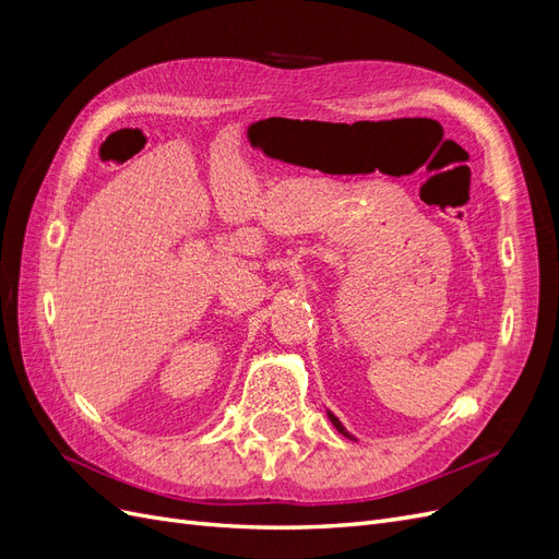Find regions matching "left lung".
<instances>
[{"label": "left lung", "mask_w": 559, "mask_h": 559, "mask_svg": "<svg viewBox=\"0 0 559 559\" xmlns=\"http://www.w3.org/2000/svg\"><path fill=\"white\" fill-rule=\"evenodd\" d=\"M329 417H331V421H333V427H335V429H337V431H341V433H345V436H347V438H352V436H349V433H347V431H345V427H343V425H341V421H337V417H335V415H331V413H329Z\"/></svg>", "instance_id": "obj_1"}]
</instances>
